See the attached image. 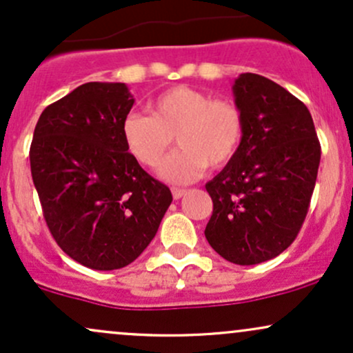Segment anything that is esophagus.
<instances>
[{"label":"esophagus","instance_id":"34e87169","mask_svg":"<svg viewBox=\"0 0 353 353\" xmlns=\"http://www.w3.org/2000/svg\"><path fill=\"white\" fill-rule=\"evenodd\" d=\"M185 194H188V190L185 189H179V188H172V197L174 199H181L182 196H185Z\"/></svg>","mask_w":353,"mask_h":353}]
</instances>
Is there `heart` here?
Returning <instances> with one entry per match:
<instances>
[{
    "instance_id": "obj_1",
    "label": "heart",
    "mask_w": 353,
    "mask_h": 353,
    "mask_svg": "<svg viewBox=\"0 0 353 353\" xmlns=\"http://www.w3.org/2000/svg\"><path fill=\"white\" fill-rule=\"evenodd\" d=\"M151 114L131 112L123 123L128 151L145 168L161 163L174 134L179 148L161 164L159 176L185 184L208 164L221 168L236 156L244 134V119L236 104L212 99L189 86H174L149 104Z\"/></svg>"
}]
</instances>
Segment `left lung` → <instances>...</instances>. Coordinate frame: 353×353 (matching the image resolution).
I'll return each mask as SVG.
<instances>
[{
    "mask_svg": "<svg viewBox=\"0 0 353 353\" xmlns=\"http://www.w3.org/2000/svg\"><path fill=\"white\" fill-rule=\"evenodd\" d=\"M244 119L236 156L205 184L214 209L204 234L225 261L254 265L297 237L317 181L320 143L302 101L264 76L232 86Z\"/></svg>",
    "mask_w": 353,
    "mask_h": 353,
    "instance_id": "8db88e82",
    "label": "left lung"
}]
</instances>
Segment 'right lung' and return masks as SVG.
I'll return each mask as SVG.
<instances>
[{"label":"right lung","instance_id":"1","mask_svg":"<svg viewBox=\"0 0 353 353\" xmlns=\"http://www.w3.org/2000/svg\"><path fill=\"white\" fill-rule=\"evenodd\" d=\"M132 104L124 83H86L50 104L34 128L30 163L44 221L64 252L94 270L136 261L172 202L125 148Z\"/></svg>","mask_w":353,"mask_h":353}]
</instances>
